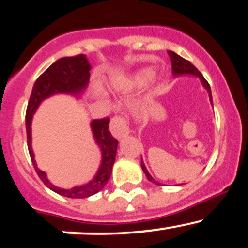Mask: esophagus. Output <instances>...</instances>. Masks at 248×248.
I'll return each instance as SVG.
<instances>
[{
	"label": "esophagus",
	"instance_id": "1",
	"mask_svg": "<svg viewBox=\"0 0 248 248\" xmlns=\"http://www.w3.org/2000/svg\"><path fill=\"white\" fill-rule=\"evenodd\" d=\"M110 131L115 138L120 139L129 133V126L127 119L124 116H114L110 121Z\"/></svg>",
	"mask_w": 248,
	"mask_h": 248
}]
</instances>
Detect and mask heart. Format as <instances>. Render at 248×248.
Segmentation results:
<instances>
[{
    "label": "heart",
    "mask_w": 248,
    "mask_h": 248,
    "mask_svg": "<svg viewBox=\"0 0 248 248\" xmlns=\"http://www.w3.org/2000/svg\"><path fill=\"white\" fill-rule=\"evenodd\" d=\"M152 76H154V71H152L151 68L142 69V71H139L138 73L136 74L134 81H136L137 84H144V82H146Z\"/></svg>",
    "instance_id": "heart-1"
}]
</instances>
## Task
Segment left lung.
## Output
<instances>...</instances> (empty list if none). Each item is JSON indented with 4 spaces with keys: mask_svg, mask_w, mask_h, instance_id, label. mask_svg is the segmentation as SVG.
<instances>
[{
    "mask_svg": "<svg viewBox=\"0 0 248 248\" xmlns=\"http://www.w3.org/2000/svg\"><path fill=\"white\" fill-rule=\"evenodd\" d=\"M168 55L170 56V60H171V69H172V74H174L175 77H179V76H185V74H192V76H196L198 77L199 79L202 80V86L205 87V89L207 90V92H209V97H210V101H211L212 103V96H211V89H210V85L209 82L205 80V78L202 77V74L201 72L198 71V69L196 68V67L193 66V64L191 63L189 61H187V60H185L184 57L179 56L177 54H175L174 51H168ZM141 168H142V171L145 172V175H146L147 180L151 182H154V184L156 185H161L159 182H157L156 180H154V177L151 176V175L149 174V171H147L146 167H145L144 162L141 161Z\"/></svg>",
    "mask_w": 248,
    "mask_h": 248,
    "instance_id": "1",
    "label": "left lung"
}]
</instances>
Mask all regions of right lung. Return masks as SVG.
I'll return each mask as SVG.
<instances>
[{
    "instance_id": "right-lung-1",
    "label": "right lung",
    "mask_w": 248,
    "mask_h": 248,
    "mask_svg": "<svg viewBox=\"0 0 248 248\" xmlns=\"http://www.w3.org/2000/svg\"><path fill=\"white\" fill-rule=\"evenodd\" d=\"M90 69H91V64L87 61L86 56L82 54L57 60L36 80L26 109L27 147H29L30 157H31L36 172L46 187H49L51 191L56 192L60 196L67 197V198H87V197L98 193L108 184L115 157H116L117 142H119L109 131L110 119L109 117L96 119L91 122L93 138L102 151V162L98 171L94 175L93 179L87 182L86 185L73 187L71 189H63L54 186L47 180L46 172L42 171L37 167L33 150L31 146V122L39 104L47 97L56 93H68L79 96L89 84Z\"/></svg>"
}]
</instances>
